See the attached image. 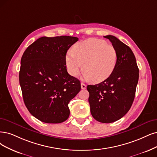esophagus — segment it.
I'll use <instances>...</instances> for the list:
<instances>
[{
    "mask_svg": "<svg viewBox=\"0 0 157 157\" xmlns=\"http://www.w3.org/2000/svg\"><path fill=\"white\" fill-rule=\"evenodd\" d=\"M81 87H82V89H85L86 88V85L83 83H81Z\"/></svg>",
    "mask_w": 157,
    "mask_h": 157,
    "instance_id": "1",
    "label": "esophagus"
}]
</instances>
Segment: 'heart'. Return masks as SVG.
Returning <instances> with one entry per match:
<instances>
[{
  "instance_id": "obj_1",
  "label": "heart",
  "mask_w": 157,
  "mask_h": 157,
  "mask_svg": "<svg viewBox=\"0 0 157 157\" xmlns=\"http://www.w3.org/2000/svg\"><path fill=\"white\" fill-rule=\"evenodd\" d=\"M65 61L67 71L72 76H77L83 64L85 79L100 83L114 71L117 53L113 46L105 40L91 38L75 44L73 52H67Z\"/></svg>"
}]
</instances>
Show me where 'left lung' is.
I'll return each instance as SVG.
<instances>
[{
    "mask_svg": "<svg viewBox=\"0 0 157 157\" xmlns=\"http://www.w3.org/2000/svg\"><path fill=\"white\" fill-rule=\"evenodd\" d=\"M109 39L117 53L114 71L103 82L87 85L89 102L93 118L101 123H112L129 111L135 99L139 70L131 49L113 36Z\"/></svg>",
    "mask_w": 157,
    "mask_h": 157,
    "instance_id": "1",
    "label": "left lung"
}]
</instances>
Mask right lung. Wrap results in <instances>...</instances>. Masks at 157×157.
Here are the masks:
<instances>
[{
	"label": "right lung",
	"instance_id": "right-lung-1",
	"mask_svg": "<svg viewBox=\"0 0 157 157\" xmlns=\"http://www.w3.org/2000/svg\"><path fill=\"white\" fill-rule=\"evenodd\" d=\"M78 40L66 36L40 37L21 57L19 83L23 100L30 114L43 122L67 120L68 103L81 90L79 80L67 72L65 61L67 50Z\"/></svg>",
	"mask_w": 157,
	"mask_h": 157
}]
</instances>
